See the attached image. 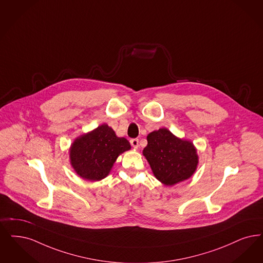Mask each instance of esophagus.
<instances>
[{
	"label": "esophagus",
	"instance_id": "34e87169",
	"mask_svg": "<svg viewBox=\"0 0 263 263\" xmlns=\"http://www.w3.org/2000/svg\"><path fill=\"white\" fill-rule=\"evenodd\" d=\"M130 144H131L132 147L137 148V147H139V140H138L137 138L131 139V140H130Z\"/></svg>",
	"mask_w": 263,
	"mask_h": 263
}]
</instances>
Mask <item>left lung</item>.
<instances>
[{"instance_id": "8db88e82", "label": "left lung", "mask_w": 263, "mask_h": 263, "mask_svg": "<svg viewBox=\"0 0 263 263\" xmlns=\"http://www.w3.org/2000/svg\"><path fill=\"white\" fill-rule=\"evenodd\" d=\"M143 154L161 183L172 186L193 175L198 156L189 141L178 139L165 128L149 133Z\"/></svg>"}]
</instances>
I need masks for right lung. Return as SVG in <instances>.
<instances>
[{
  "mask_svg": "<svg viewBox=\"0 0 263 263\" xmlns=\"http://www.w3.org/2000/svg\"><path fill=\"white\" fill-rule=\"evenodd\" d=\"M130 148L125 138L116 137L115 131L104 124L74 141L70 160L79 176L99 181L106 177L117 157Z\"/></svg>",
  "mask_w": 263,
  "mask_h": 263,
  "instance_id": "obj_1",
  "label": "right lung"
}]
</instances>
